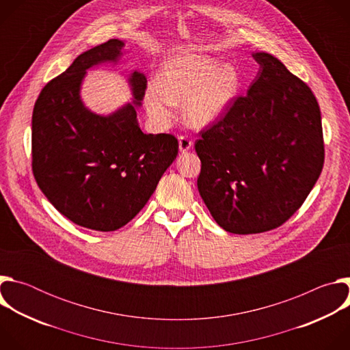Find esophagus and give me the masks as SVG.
I'll return each mask as SVG.
<instances>
[{"instance_id": "34e87169", "label": "esophagus", "mask_w": 350, "mask_h": 350, "mask_svg": "<svg viewBox=\"0 0 350 350\" xmlns=\"http://www.w3.org/2000/svg\"><path fill=\"white\" fill-rule=\"evenodd\" d=\"M191 146H192V141L188 137H184V135L178 137V149H180V152L189 151Z\"/></svg>"}]
</instances>
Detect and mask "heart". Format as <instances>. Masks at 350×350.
Returning <instances> with one entry per match:
<instances>
[{"label": "heart", "instance_id": "obj_1", "mask_svg": "<svg viewBox=\"0 0 350 350\" xmlns=\"http://www.w3.org/2000/svg\"><path fill=\"white\" fill-rule=\"evenodd\" d=\"M239 85L234 66L206 55H180L161 68L158 84L145 92V107L152 120L166 124L173 105L183 104L184 119L193 127H205L224 116Z\"/></svg>", "mask_w": 350, "mask_h": 350}]
</instances>
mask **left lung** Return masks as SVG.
<instances>
[{
    "instance_id": "1",
    "label": "left lung",
    "mask_w": 350,
    "mask_h": 350,
    "mask_svg": "<svg viewBox=\"0 0 350 350\" xmlns=\"http://www.w3.org/2000/svg\"><path fill=\"white\" fill-rule=\"evenodd\" d=\"M245 96L201 131L198 191L232 234L277 228L302 206L324 165L321 113L312 90L267 53Z\"/></svg>"
}]
</instances>
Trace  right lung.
Masks as SVG:
<instances>
[{"instance_id":"add662e5","label":"right lung","mask_w":350,"mask_h":350,"mask_svg":"<svg viewBox=\"0 0 350 350\" xmlns=\"http://www.w3.org/2000/svg\"><path fill=\"white\" fill-rule=\"evenodd\" d=\"M124 42L112 38L80 54L40 92L31 118L36 181L55 209L77 226L115 231L145 206L178 154L172 134L141 131L146 77H129L133 101L109 115L87 108L80 91L87 70L118 65Z\"/></svg>"}]
</instances>
